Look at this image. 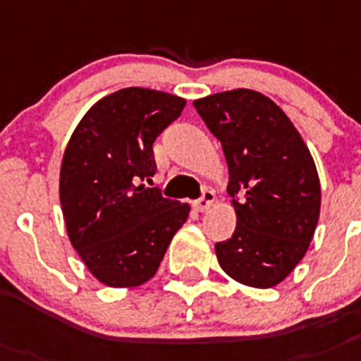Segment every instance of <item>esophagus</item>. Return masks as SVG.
<instances>
[{
  "label": "esophagus",
  "mask_w": 361,
  "mask_h": 361,
  "mask_svg": "<svg viewBox=\"0 0 361 361\" xmlns=\"http://www.w3.org/2000/svg\"><path fill=\"white\" fill-rule=\"evenodd\" d=\"M213 202H214V192L213 190L205 189L204 192H202V196L195 202V207L198 209L200 213H204V211H207V209L213 205Z\"/></svg>",
  "instance_id": "obj_1"
}]
</instances>
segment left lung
Wrapping results in <instances>:
<instances>
[{
    "label": "left lung",
    "mask_w": 361,
    "mask_h": 361,
    "mask_svg": "<svg viewBox=\"0 0 361 361\" xmlns=\"http://www.w3.org/2000/svg\"><path fill=\"white\" fill-rule=\"evenodd\" d=\"M192 104L222 143L237 211L231 238L214 244L218 262L238 283L271 288L299 264L316 231L314 159L292 121L262 93L231 90Z\"/></svg>",
    "instance_id": "obj_1"
}]
</instances>
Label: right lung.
Returning a JSON list of instances; mask_svg holds the SVG:
<instances>
[{"label":"right lung","instance_id":"add662e5","mask_svg":"<svg viewBox=\"0 0 361 361\" xmlns=\"http://www.w3.org/2000/svg\"><path fill=\"white\" fill-rule=\"evenodd\" d=\"M183 106L171 93L124 87L90 108L66 147L60 204L69 240L108 286L154 277L189 216V205L141 183L156 174L154 141Z\"/></svg>","mask_w":361,"mask_h":361}]
</instances>
